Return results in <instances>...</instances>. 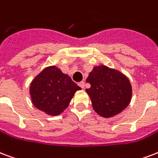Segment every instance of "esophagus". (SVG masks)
<instances>
[{
    "label": "esophagus",
    "instance_id": "obj_1",
    "mask_svg": "<svg viewBox=\"0 0 158 158\" xmlns=\"http://www.w3.org/2000/svg\"><path fill=\"white\" fill-rule=\"evenodd\" d=\"M79 86L80 88H82V89H84V84H85V83H84V81H81V82H79Z\"/></svg>",
    "mask_w": 158,
    "mask_h": 158
}]
</instances>
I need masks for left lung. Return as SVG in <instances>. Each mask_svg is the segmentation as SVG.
Masks as SVG:
<instances>
[{
    "instance_id": "left-lung-1",
    "label": "left lung",
    "mask_w": 158,
    "mask_h": 158,
    "mask_svg": "<svg viewBox=\"0 0 158 158\" xmlns=\"http://www.w3.org/2000/svg\"><path fill=\"white\" fill-rule=\"evenodd\" d=\"M86 89L94 111L111 118L127 108L132 98V86L124 74L105 65L95 66L86 79Z\"/></svg>"
}]
</instances>
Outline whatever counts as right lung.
Returning a JSON list of instances; mask_svg holds the SVG:
<instances>
[{"mask_svg":"<svg viewBox=\"0 0 158 158\" xmlns=\"http://www.w3.org/2000/svg\"><path fill=\"white\" fill-rule=\"evenodd\" d=\"M81 89L69 75L55 66L45 68L30 87L34 106L49 115L56 116L68 108L77 90Z\"/></svg>","mask_w":158,"mask_h":158,"instance_id":"obj_1","label":"right lung"}]
</instances>
